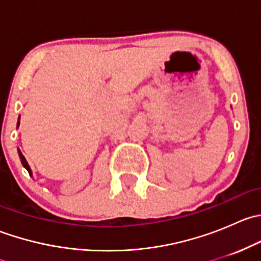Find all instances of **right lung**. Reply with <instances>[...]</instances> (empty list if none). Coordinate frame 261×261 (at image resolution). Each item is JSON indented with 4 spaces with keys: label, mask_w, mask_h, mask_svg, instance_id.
Wrapping results in <instances>:
<instances>
[{
    "label": "right lung",
    "mask_w": 261,
    "mask_h": 261,
    "mask_svg": "<svg viewBox=\"0 0 261 261\" xmlns=\"http://www.w3.org/2000/svg\"><path fill=\"white\" fill-rule=\"evenodd\" d=\"M18 125H20V122H17V127H18ZM18 155H20V159H21V163H22L23 168H25V169H26V170H28V172H29V174H30V175H31V169H30V167H29V164H28V162H26L25 156H23V155H22V154H21L20 149H18Z\"/></svg>",
    "instance_id": "add662e5"
}]
</instances>
